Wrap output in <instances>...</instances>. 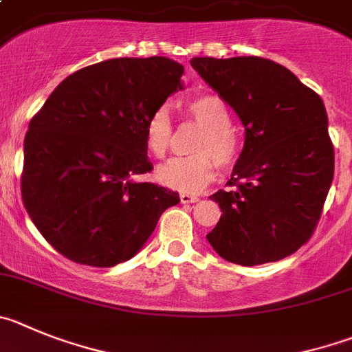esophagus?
Masks as SVG:
<instances>
[{
	"label": "esophagus",
	"mask_w": 352,
	"mask_h": 352,
	"mask_svg": "<svg viewBox=\"0 0 352 352\" xmlns=\"http://www.w3.org/2000/svg\"><path fill=\"white\" fill-rule=\"evenodd\" d=\"M179 201H182V204H192V202H197L199 199L195 195H190V193H179Z\"/></svg>",
	"instance_id": "34e87169"
}]
</instances>
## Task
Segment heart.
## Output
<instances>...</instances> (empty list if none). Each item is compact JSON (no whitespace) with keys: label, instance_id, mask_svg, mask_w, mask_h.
Returning a JSON list of instances; mask_svg holds the SVG:
<instances>
[{"label":"heart","instance_id":"obj_1","mask_svg":"<svg viewBox=\"0 0 352 352\" xmlns=\"http://www.w3.org/2000/svg\"><path fill=\"white\" fill-rule=\"evenodd\" d=\"M186 111L204 129L193 148V157L170 159L157 169L155 178L162 186L183 193L199 192L214 176L216 164L232 167L243 153L239 132L232 127V113L227 102L214 94H202L186 102ZM173 125L164 108L150 115L144 125V144L153 157L162 159L169 151Z\"/></svg>","mask_w":352,"mask_h":352}]
</instances>
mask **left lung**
<instances>
[{"instance_id":"left-lung-1","label":"left lung","mask_w":352,"mask_h":352,"mask_svg":"<svg viewBox=\"0 0 352 352\" xmlns=\"http://www.w3.org/2000/svg\"><path fill=\"white\" fill-rule=\"evenodd\" d=\"M209 87L246 131L230 190H218L221 218L208 234L227 262H277L311 239L333 179L335 155L323 99L263 57H193Z\"/></svg>"}]
</instances>
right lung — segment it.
Here are the masks:
<instances>
[{
  "instance_id": "add662e5",
  "label": "right lung",
  "mask_w": 352,
  "mask_h": 352,
  "mask_svg": "<svg viewBox=\"0 0 352 352\" xmlns=\"http://www.w3.org/2000/svg\"><path fill=\"white\" fill-rule=\"evenodd\" d=\"M183 71L167 57L102 60L63 80L31 118L22 202L60 254L92 267L125 262L178 204L176 192L134 176L153 169L144 125L183 89Z\"/></svg>"
}]
</instances>
